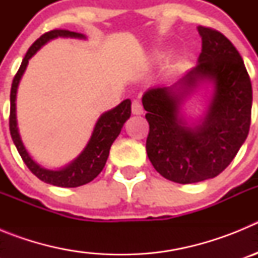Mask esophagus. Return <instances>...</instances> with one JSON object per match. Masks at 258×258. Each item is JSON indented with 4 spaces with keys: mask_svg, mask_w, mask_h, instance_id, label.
Listing matches in <instances>:
<instances>
[{
    "mask_svg": "<svg viewBox=\"0 0 258 258\" xmlns=\"http://www.w3.org/2000/svg\"><path fill=\"white\" fill-rule=\"evenodd\" d=\"M132 112H133V115H142L143 113V107L138 99H134L133 103H132Z\"/></svg>",
    "mask_w": 258,
    "mask_h": 258,
    "instance_id": "obj_1",
    "label": "esophagus"
}]
</instances>
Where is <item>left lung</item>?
I'll list each match as a JSON object with an SVG mask.
<instances>
[{
  "mask_svg": "<svg viewBox=\"0 0 258 258\" xmlns=\"http://www.w3.org/2000/svg\"><path fill=\"white\" fill-rule=\"evenodd\" d=\"M198 64L170 86L150 88L142 97L150 133L146 151L155 169L175 183L214 178L227 168L247 140L252 85L244 61L222 33L198 27ZM200 86L211 88L205 115L190 123L185 99Z\"/></svg>",
  "mask_w": 258,
  "mask_h": 258,
  "instance_id": "1",
  "label": "left lung"
}]
</instances>
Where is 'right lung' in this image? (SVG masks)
<instances>
[{
	"label": "right lung",
	"instance_id": "obj_1",
	"mask_svg": "<svg viewBox=\"0 0 258 258\" xmlns=\"http://www.w3.org/2000/svg\"><path fill=\"white\" fill-rule=\"evenodd\" d=\"M58 37H70V38H80V40H86V36L77 32L64 31V29H54V31L46 32L45 35L41 36L38 40L33 42L31 47L27 51L26 56L23 59L19 71L17 72L13 80L10 93V133L11 138L14 141V145L17 147L18 152L22 156L23 161L28 166L33 174L40 178L41 181L46 183L58 186V187H79L83 184L89 183L90 181L97 177L102 169L106 165V161L108 159L109 149L112 146L113 141L116 140L124 126L125 121L131 117L132 113V102L131 99H125L121 103L116 106L115 108L109 109L107 112L102 113L97 120L93 129V133L90 136V140L86 143L85 149L81 151V154L67 164L63 168L59 169H47L36 163L29 152L27 151L26 146L23 143L22 137L18 127L17 118V93L18 86H19L20 80L26 72V68L29 63V59L35 55L36 52L47 44L49 41Z\"/></svg>",
	"mask_w": 258,
	"mask_h": 258
}]
</instances>
